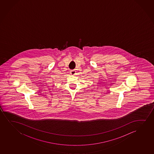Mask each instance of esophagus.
<instances>
[{
  "label": "esophagus",
  "mask_w": 154,
  "mask_h": 154,
  "mask_svg": "<svg viewBox=\"0 0 154 154\" xmlns=\"http://www.w3.org/2000/svg\"><path fill=\"white\" fill-rule=\"evenodd\" d=\"M70 72V74L72 75H74L75 74H76V72L74 70H71Z\"/></svg>",
  "instance_id": "1"
}]
</instances>
